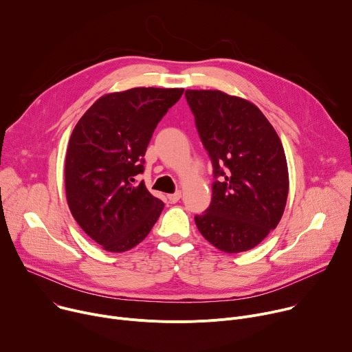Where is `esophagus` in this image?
I'll return each mask as SVG.
<instances>
[{
	"mask_svg": "<svg viewBox=\"0 0 352 352\" xmlns=\"http://www.w3.org/2000/svg\"><path fill=\"white\" fill-rule=\"evenodd\" d=\"M181 196H182V193L181 192H175V193H171V195H168V200L171 204H177L178 200L181 199Z\"/></svg>",
	"mask_w": 352,
	"mask_h": 352,
	"instance_id": "34e87169",
	"label": "esophagus"
}]
</instances>
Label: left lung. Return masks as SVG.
Returning a JSON list of instances; mask_svg holds the SVG:
<instances>
[{"instance_id":"left-lung-1","label":"left lung","mask_w":352,"mask_h":352,"mask_svg":"<svg viewBox=\"0 0 352 352\" xmlns=\"http://www.w3.org/2000/svg\"><path fill=\"white\" fill-rule=\"evenodd\" d=\"M185 96L214 177H220L209 209L195 217L196 227L223 252H245L283 217L289 188L283 143L246 98L204 89H188Z\"/></svg>"}]
</instances>
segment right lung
Here are the masks:
<instances>
[{"instance_id":"1","label":"right lung","mask_w":352,"mask_h":352,"mask_svg":"<svg viewBox=\"0 0 352 352\" xmlns=\"http://www.w3.org/2000/svg\"><path fill=\"white\" fill-rule=\"evenodd\" d=\"M184 89L133 87L97 98L75 125L65 156V193L80 228L104 250L126 252L164 204L135 184L152 135Z\"/></svg>"}]
</instances>
